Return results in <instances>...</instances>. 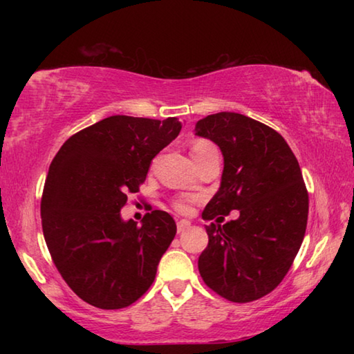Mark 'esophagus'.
Returning <instances> with one entry per match:
<instances>
[{
    "label": "esophagus",
    "instance_id": "obj_1",
    "mask_svg": "<svg viewBox=\"0 0 354 354\" xmlns=\"http://www.w3.org/2000/svg\"><path fill=\"white\" fill-rule=\"evenodd\" d=\"M190 227V221L189 220H179L178 221V232H184L185 230Z\"/></svg>",
    "mask_w": 354,
    "mask_h": 354
}]
</instances>
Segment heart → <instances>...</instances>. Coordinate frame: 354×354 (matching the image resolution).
<instances>
[{
  "mask_svg": "<svg viewBox=\"0 0 354 354\" xmlns=\"http://www.w3.org/2000/svg\"><path fill=\"white\" fill-rule=\"evenodd\" d=\"M214 151H218L217 147H215L211 140L206 139H196L192 142L190 145V153L192 158L195 159V162L203 158H206L207 154H211ZM190 198H184V196H181V198H176L173 201V207H175L178 212H187L190 209Z\"/></svg>",
  "mask_w": 354,
  "mask_h": 354,
  "instance_id": "obj_1",
  "label": "heart"
}]
</instances>
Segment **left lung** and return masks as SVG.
Here are the masks:
<instances>
[{"mask_svg":"<svg viewBox=\"0 0 354 354\" xmlns=\"http://www.w3.org/2000/svg\"><path fill=\"white\" fill-rule=\"evenodd\" d=\"M195 129L225 159L220 189L203 211L217 223L206 226L200 274L232 303L254 301L277 289L301 247L309 211L301 169L283 136L242 113H212ZM231 210L239 217L220 225Z\"/></svg>","mask_w":354,"mask_h":354,"instance_id":"left-lung-1","label":"left lung"}]
</instances>
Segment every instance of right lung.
<instances>
[{"instance_id":"right-lung-1","label":"right lung","mask_w":354,"mask_h":354,"mask_svg":"<svg viewBox=\"0 0 354 354\" xmlns=\"http://www.w3.org/2000/svg\"><path fill=\"white\" fill-rule=\"evenodd\" d=\"M181 127L176 117L112 115L71 136L53 159L40 203L44 237L65 283L95 308L136 303L175 239L165 211L145 214L142 226L120 211Z\"/></svg>"}]
</instances>
